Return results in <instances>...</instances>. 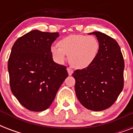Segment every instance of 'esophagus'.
<instances>
[{
  "instance_id": "esophagus-1",
  "label": "esophagus",
  "mask_w": 133,
  "mask_h": 133,
  "mask_svg": "<svg viewBox=\"0 0 133 133\" xmlns=\"http://www.w3.org/2000/svg\"><path fill=\"white\" fill-rule=\"evenodd\" d=\"M67 70H68V75H72L73 72H74L72 69L70 68H68V69H67Z\"/></svg>"
}]
</instances>
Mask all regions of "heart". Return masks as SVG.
Instances as JSON below:
<instances>
[{"label":"heart","mask_w":133,"mask_h":133,"mask_svg":"<svg viewBox=\"0 0 133 133\" xmlns=\"http://www.w3.org/2000/svg\"><path fill=\"white\" fill-rule=\"evenodd\" d=\"M58 46H52L50 51L58 63H63L68 56L70 64L76 69H84L90 66L96 60L100 45L94 36L72 34L61 39Z\"/></svg>","instance_id":"obj_1"}]
</instances>
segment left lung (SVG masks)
I'll list each match as a JSON object with an SVG mask.
<instances>
[{
	"label": "left lung",
	"mask_w": 133,
	"mask_h": 133,
	"mask_svg": "<svg viewBox=\"0 0 133 133\" xmlns=\"http://www.w3.org/2000/svg\"><path fill=\"white\" fill-rule=\"evenodd\" d=\"M91 34L99 41V54L90 66L75 70L72 77L80 103L87 109L101 111L110 107L123 90L124 60L114 38L100 32Z\"/></svg>",
	"instance_id": "8db88e82"
}]
</instances>
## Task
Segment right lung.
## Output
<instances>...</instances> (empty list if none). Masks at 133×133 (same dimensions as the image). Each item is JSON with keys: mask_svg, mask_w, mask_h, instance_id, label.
<instances>
[{"mask_svg": "<svg viewBox=\"0 0 133 133\" xmlns=\"http://www.w3.org/2000/svg\"><path fill=\"white\" fill-rule=\"evenodd\" d=\"M58 32L33 30L16 41L8 60L10 88L23 106L41 112L49 108L68 76L66 66L54 62L51 46Z\"/></svg>", "mask_w": 133, "mask_h": 133, "instance_id": "1", "label": "right lung"}]
</instances>
